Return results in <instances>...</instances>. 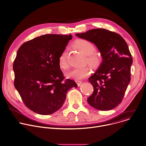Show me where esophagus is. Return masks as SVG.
<instances>
[{
	"instance_id": "obj_1",
	"label": "esophagus",
	"mask_w": 146,
	"mask_h": 146,
	"mask_svg": "<svg viewBox=\"0 0 146 146\" xmlns=\"http://www.w3.org/2000/svg\"><path fill=\"white\" fill-rule=\"evenodd\" d=\"M76 82H77V85H78V86H80V85L82 84V81H80V80H76Z\"/></svg>"
}]
</instances>
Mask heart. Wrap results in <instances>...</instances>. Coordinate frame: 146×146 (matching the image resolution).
<instances>
[{
    "label": "heart",
    "instance_id": "1",
    "mask_svg": "<svg viewBox=\"0 0 146 146\" xmlns=\"http://www.w3.org/2000/svg\"><path fill=\"white\" fill-rule=\"evenodd\" d=\"M74 47L87 56V61L90 65L97 66L101 62V57L96 53V47L90 41L85 39H78L73 44ZM58 65L62 69H66L68 67V54L66 50H64L58 57ZM90 73V69L88 67L76 68L68 72L66 74L68 78L78 80L88 76Z\"/></svg>",
    "mask_w": 146,
    "mask_h": 146
}]
</instances>
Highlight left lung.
<instances>
[{
	"label": "left lung",
	"mask_w": 146,
	"mask_h": 146,
	"mask_svg": "<svg viewBox=\"0 0 146 146\" xmlns=\"http://www.w3.org/2000/svg\"><path fill=\"white\" fill-rule=\"evenodd\" d=\"M76 35L93 42L103 58L99 69L89 78L94 92L88 102L99 110L113 109L121 103L131 80L133 58L126 42L120 35L103 28Z\"/></svg>",
	"instance_id": "1"
}]
</instances>
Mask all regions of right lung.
Returning a JSON list of instances; mask_svg holds the SVG:
<instances>
[{
	"instance_id": "right-lung-1",
	"label": "right lung",
	"mask_w": 146,
	"mask_h": 146,
	"mask_svg": "<svg viewBox=\"0 0 146 146\" xmlns=\"http://www.w3.org/2000/svg\"><path fill=\"white\" fill-rule=\"evenodd\" d=\"M72 36L46 34L23 44L13 64L14 86L24 105L41 115L52 114L64 104L68 91L77 88L66 79L58 57Z\"/></svg>"
}]
</instances>
